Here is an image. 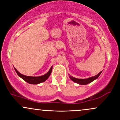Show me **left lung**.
Returning <instances> with one entry per match:
<instances>
[{
	"label": "left lung",
	"mask_w": 120,
	"mask_h": 120,
	"mask_svg": "<svg viewBox=\"0 0 120 120\" xmlns=\"http://www.w3.org/2000/svg\"><path fill=\"white\" fill-rule=\"evenodd\" d=\"M102 71H101L100 73H99L98 74L96 75L92 76V77L89 78L87 79H78V78H75L71 76H69L70 77V79L71 80H73V82H75V83H76L78 84H81V85H86L88 84L91 83L92 82H93V80H96L99 77V76L100 75V74H101Z\"/></svg>",
	"instance_id": "left-lung-1"
}]
</instances>
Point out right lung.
Returning a JSON list of instances; mask_svg holds the SVG:
<instances>
[{
	"instance_id": "1",
	"label": "right lung",
	"mask_w": 120,
	"mask_h": 120,
	"mask_svg": "<svg viewBox=\"0 0 120 120\" xmlns=\"http://www.w3.org/2000/svg\"><path fill=\"white\" fill-rule=\"evenodd\" d=\"M14 69H15L18 75L23 79L24 80H25L26 82H27V83L31 84H37L42 83V82L46 81L47 80V78L49 77V76L51 74L52 69V66H51L49 71L46 74L40 76H30L24 75L21 74L15 68H14Z\"/></svg>"
}]
</instances>
